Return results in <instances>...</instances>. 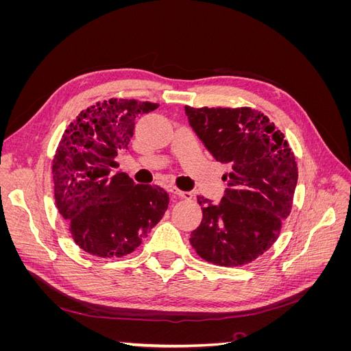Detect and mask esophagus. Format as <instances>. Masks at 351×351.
Here are the masks:
<instances>
[{
    "instance_id": "34e87169",
    "label": "esophagus",
    "mask_w": 351,
    "mask_h": 351,
    "mask_svg": "<svg viewBox=\"0 0 351 351\" xmlns=\"http://www.w3.org/2000/svg\"><path fill=\"white\" fill-rule=\"evenodd\" d=\"M171 193L176 195L177 197H182V199H186V200L193 199L192 193H190V192H182V190H178V189H171Z\"/></svg>"
}]
</instances>
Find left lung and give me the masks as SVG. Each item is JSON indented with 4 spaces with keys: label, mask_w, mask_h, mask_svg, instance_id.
Here are the masks:
<instances>
[{
    "label": "left lung",
    "mask_w": 351,
    "mask_h": 351,
    "mask_svg": "<svg viewBox=\"0 0 351 351\" xmlns=\"http://www.w3.org/2000/svg\"><path fill=\"white\" fill-rule=\"evenodd\" d=\"M186 115L212 156L230 168L218 205L197 196L204 218L190 244L206 262L241 267L277 241L290 215L299 177L294 154L258 110L186 107Z\"/></svg>",
    "instance_id": "8db88e82"
}]
</instances>
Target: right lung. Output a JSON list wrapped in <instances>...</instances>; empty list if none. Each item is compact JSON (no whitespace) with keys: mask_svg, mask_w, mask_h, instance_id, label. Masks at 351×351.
<instances>
[{"mask_svg":"<svg viewBox=\"0 0 351 351\" xmlns=\"http://www.w3.org/2000/svg\"><path fill=\"white\" fill-rule=\"evenodd\" d=\"M158 107L136 99L97 102L70 123L58 143L52 159L56 204L74 243L93 256L130 254L168 208L164 189L114 173L115 156L129 149L136 117Z\"/></svg>","mask_w":351,"mask_h":351,"instance_id":"right-lung-1","label":"right lung"}]
</instances>
